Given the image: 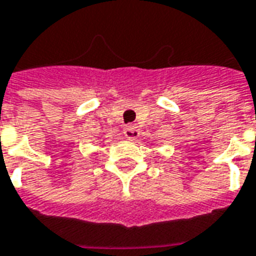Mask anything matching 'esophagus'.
<instances>
[{"instance_id": "obj_1", "label": "esophagus", "mask_w": 256, "mask_h": 256, "mask_svg": "<svg viewBox=\"0 0 256 256\" xmlns=\"http://www.w3.org/2000/svg\"><path fill=\"white\" fill-rule=\"evenodd\" d=\"M123 133L124 136L128 138V140H134V138H137L140 136V130L136 124H128L124 130H123Z\"/></svg>"}]
</instances>
